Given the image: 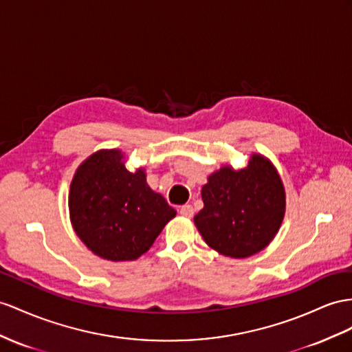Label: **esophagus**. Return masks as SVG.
I'll list each match as a JSON object with an SVG mask.
<instances>
[{
	"label": "esophagus",
	"instance_id": "obj_1",
	"mask_svg": "<svg viewBox=\"0 0 352 352\" xmlns=\"http://www.w3.org/2000/svg\"><path fill=\"white\" fill-rule=\"evenodd\" d=\"M179 214L183 215V217H186V219H192L193 215H195V210H193V206L192 205H183L182 208H179Z\"/></svg>",
	"mask_w": 352,
	"mask_h": 352
}]
</instances>
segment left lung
<instances>
[{
  "instance_id": "8db88e82",
  "label": "left lung",
  "mask_w": 352,
  "mask_h": 352,
  "mask_svg": "<svg viewBox=\"0 0 352 352\" xmlns=\"http://www.w3.org/2000/svg\"><path fill=\"white\" fill-rule=\"evenodd\" d=\"M204 208L195 224L220 254L244 258L274 239L285 211V193L275 168L254 155L244 169L224 166L202 187Z\"/></svg>"
}]
</instances>
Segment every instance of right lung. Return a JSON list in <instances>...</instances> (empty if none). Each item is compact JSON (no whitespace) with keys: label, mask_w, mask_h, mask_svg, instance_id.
<instances>
[{"label":"right lung","mask_w":352,"mask_h":352,"mask_svg":"<svg viewBox=\"0 0 352 352\" xmlns=\"http://www.w3.org/2000/svg\"><path fill=\"white\" fill-rule=\"evenodd\" d=\"M119 150H101L77 169L69 188V214L86 247L111 262L135 260L153 245L175 210L146 183L142 169L129 173Z\"/></svg>","instance_id":"1"}]
</instances>
